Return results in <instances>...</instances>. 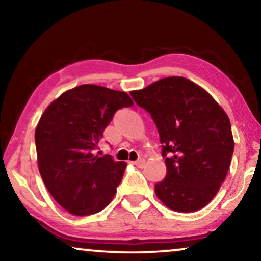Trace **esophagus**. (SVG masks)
<instances>
[{"label": "esophagus", "instance_id": "esophagus-1", "mask_svg": "<svg viewBox=\"0 0 261 261\" xmlns=\"http://www.w3.org/2000/svg\"><path fill=\"white\" fill-rule=\"evenodd\" d=\"M135 166H138V167H142L145 165V159L144 158H140V159H138L137 162H134L133 163Z\"/></svg>", "mask_w": 261, "mask_h": 261}]
</instances>
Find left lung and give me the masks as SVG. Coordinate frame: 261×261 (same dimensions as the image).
<instances>
[{
	"mask_svg": "<svg viewBox=\"0 0 261 261\" xmlns=\"http://www.w3.org/2000/svg\"><path fill=\"white\" fill-rule=\"evenodd\" d=\"M158 128L166 178L156 197L173 212L208 204L226 179L234 139L229 117L208 91L184 77H167L130 92Z\"/></svg>",
	"mask_w": 261,
	"mask_h": 261,
	"instance_id": "1",
	"label": "left lung"
}]
</instances>
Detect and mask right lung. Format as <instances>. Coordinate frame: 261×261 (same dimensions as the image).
Wrapping results in <instances>:
<instances>
[{"mask_svg": "<svg viewBox=\"0 0 261 261\" xmlns=\"http://www.w3.org/2000/svg\"><path fill=\"white\" fill-rule=\"evenodd\" d=\"M133 105L126 92L83 84L63 92L42 113L35 128L39 171L67 213L91 215L112 202L127 164L92 151L114 113Z\"/></svg>", "mask_w": 261, "mask_h": 261, "instance_id": "1", "label": "right lung"}]
</instances>
